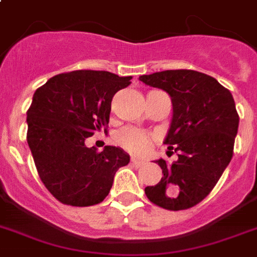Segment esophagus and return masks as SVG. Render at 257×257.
Instances as JSON below:
<instances>
[{
    "instance_id": "esophagus-1",
    "label": "esophagus",
    "mask_w": 257,
    "mask_h": 257,
    "mask_svg": "<svg viewBox=\"0 0 257 257\" xmlns=\"http://www.w3.org/2000/svg\"><path fill=\"white\" fill-rule=\"evenodd\" d=\"M131 164L135 165V167H142V165H144V162L143 160H141V159L131 158Z\"/></svg>"
}]
</instances>
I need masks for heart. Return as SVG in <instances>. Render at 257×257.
Here are the masks:
<instances>
[{
    "label": "heart",
    "instance_id": "heart-1",
    "mask_svg": "<svg viewBox=\"0 0 257 257\" xmlns=\"http://www.w3.org/2000/svg\"><path fill=\"white\" fill-rule=\"evenodd\" d=\"M116 142L127 151L134 154H143L148 151L151 146V138L150 135L137 128L126 127L116 134Z\"/></svg>",
    "mask_w": 257,
    "mask_h": 257
}]
</instances>
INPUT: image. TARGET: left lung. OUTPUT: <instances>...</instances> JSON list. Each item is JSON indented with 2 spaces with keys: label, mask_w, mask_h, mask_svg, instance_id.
I'll return each instance as SVG.
<instances>
[{
  "label": "left lung",
  "mask_w": 257,
  "mask_h": 257,
  "mask_svg": "<svg viewBox=\"0 0 257 257\" xmlns=\"http://www.w3.org/2000/svg\"><path fill=\"white\" fill-rule=\"evenodd\" d=\"M139 80L171 97L173 115L164 143L179 156L172 164L156 160L163 177L144 189L146 196L163 209H189L213 190L232 159L239 126L232 94L211 76L190 69L156 72Z\"/></svg>",
  "instance_id": "obj_1"
}]
</instances>
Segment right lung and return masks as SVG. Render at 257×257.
Returning <instances> with one entry per match:
<instances>
[{"label":"right lung","instance_id":"1","mask_svg":"<svg viewBox=\"0 0 257 257\" xmlns=\"http://www.w3.org/2000/svg\"><path fill=\"white\" fill-rule=\"evenodd\" d=\"M106 71H73L51 77L34 93L27 110V143L39 177L61 203L92 206L102 202L115 172L130 163L119 147L102 152L86 138L109 124L111 99L131 84Z\"/></svg>","mask_w":257,"mask_h":257}]
</instances>
